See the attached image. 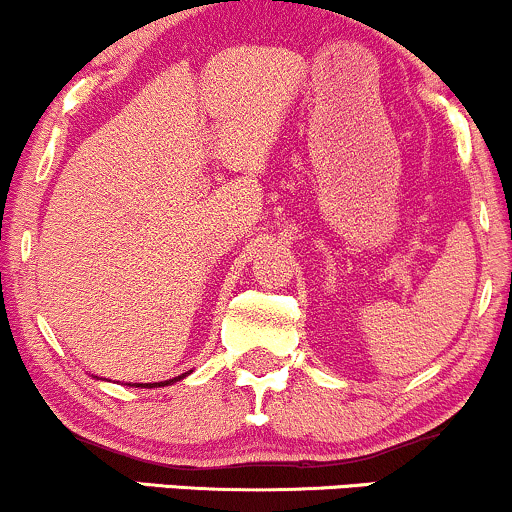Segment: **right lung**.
<instances>
[{"label":"right lung","instance_id":"1","mask_svg":"<svg viewBox=\"0 0 512 512\" xmlns=\"http://www.w3.org/2000/svg\"><path fill=\"white\" fill-rule=\"evenodd\" d=\"M187 375H190V370H187V373L178 375V378H173V380H166V383H134L132 387H166V385H173V383H178V380H182V378H187Z\"/></svg>","mask_w":512,"mask_h":512}]
</instances>
